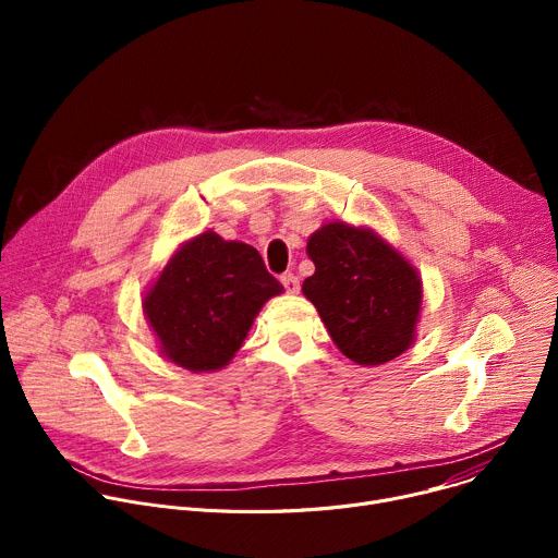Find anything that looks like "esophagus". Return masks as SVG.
Wrapping results in <instances>:
<instances>
[{
  "mask_svg": "<svg viewBox=\"0 0 558 558\" xmlns=\"http://www.w3.org/2000/svg\"><path fill=\"white\" fill-rule=\"evenodd\" d=\"M282 284H284L287 293H298V291H300V280H298V276H293V274H284V276H282Z\"/></svg>",
  "mask_w": 558,
  "mask_h": 558,
  "instance_id": "obj_1",
  "label": "esophagus"
}]
</instances>
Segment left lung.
<instances>
[{"label": "left lung", "mask_w": 558, "mask_h": 558, "mask_svg": "<svg viewBox=\"0 0 558 558\" xmlns=\"http://www.w3.org/2000/svg\"><path fill=\"white\" fill-rule=\"evenodd\" d=\"M306 254L315 274L302 293L351 362L379 366L411 349L424 287L402 252L371 227L331 220L308 235Z\"/></svg>", "instance_id": "left-lung-1"}]
</instances>
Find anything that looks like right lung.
Instances as JSON below:
<instances>
[{
    "label": "right lung",
    "instance_id": "obj_1",
    "mask_svg": "<svg viewBox=\"0 0 558 558\" xmlns=\"http://www.w3.org/2000/svg\"><path fill=\"white\" fill-rule=\"evenodd\" d=\"M282 284L260 254L207 229L181 243L143 295V313L163 357L192 373L225 368L265 302Z\"/></svg>",
    "mask_w": 558,
    "mask_h": 558
}]
</instances>
